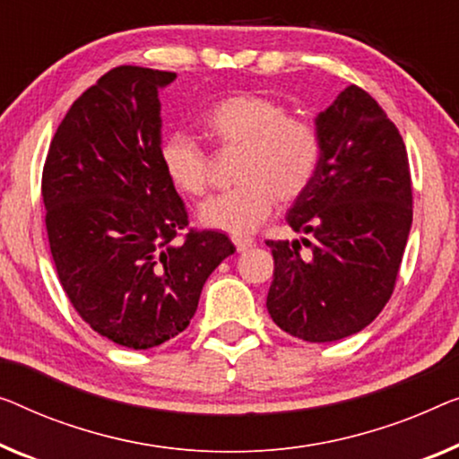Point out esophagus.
Wrapping results in <instances>:
<instances>
[{
  "label": "esophagus",
  "instance_id": "obj_1",
  "mask_svg": "<svg viewBox=\"0 0 459 459\" xmlns=\"http://www.w3.org/2000/svg\"><path fill=\"white\" fill-rule=\"evenodd\" d=\"M232 243H235V247H237V251H238V253H243V251H247V249H251V247H253V241H251V238L232 237Z\"/></svg>",
  "mask_w": 459,
  "mask_h": 459
}]
</instances>
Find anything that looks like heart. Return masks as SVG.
<instances>
[{"mask_svg": "<svg viewBox=\"0 0 459 459\" xmlns=\"http://www.w3.org/2000/svg\"><path fill=\"white\" fill-rule=\"evenodd\" d=\"M204 127L224 152H237L235 189L210 197L197 222L230 237H249L272 214L276 200L295 202L316 179L321 142L309 121L290 117L278 100L255 92L222 99L204 113ZM160 167L177 191L197 197L210 186V156L191 135L173 132L160 142Z\"/></svg>", "mask_w": 459, "mask_h": 459, "instance_id": "heart-1", "label": "heart"}]
</instances>
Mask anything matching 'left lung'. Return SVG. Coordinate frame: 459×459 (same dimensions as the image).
Instances as JSON below:
<instances>
[{"instance_id": "8db88e82", "label": "left lung", "mask_w": 459, "mask_h": 459, "mask_svg": "<svg viewBox=\"0 0 459 459\" xmlns=\"http://www.w3.org/2000/svg\"><path fill=\"white\" fill-rule=\"evenodd\" d=\"M321 160L286 222L305 237L265 241L270 317L305 342L360 332L392 297L410 227L412 183L398 127L371 94L348 86L316 117Z\"/></svg>"}]
</instances>
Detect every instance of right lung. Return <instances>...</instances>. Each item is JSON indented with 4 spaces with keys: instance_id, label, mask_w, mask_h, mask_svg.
Listing matches in <instances>:
<instances>
[{
    "instance_id": "right-lung-1",
    "label": "right lung",
    "mask_w": 459,
    "mask_h": 459,
    "mask_svg": "<svg viewBox=\"0 0 459 459\" xmlns=\"http://www.w3.org/2000/svg\"><path fill=\"white\" fill-rule=\"evenodd\" d=\"M173 72L121 65L88 88L55 132L43 169L47 235L80 317L115 344L146 351L179 336L235 245L191 230L159 159V94Z\"/></svg>"
}]
</instances>
